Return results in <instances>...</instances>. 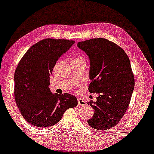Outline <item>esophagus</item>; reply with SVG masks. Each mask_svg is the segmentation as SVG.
<instances>
[{
    "label": "esophagus",
    "instance_id": "34e87169",
    "mask_svg": "<svg viewBox=\"0 0 154 154\" xmlns=\"http://www.w3.org/2000/svg\"><path fill=\"white\" fill-rule=\"evenodd\" d=\"M78 104L80 106H85L86 105V102L84 99H82V98H79L78 99Z\"/></svg>",
    "mask_w": 154,
    "mask_h": 154
}]
</instances>
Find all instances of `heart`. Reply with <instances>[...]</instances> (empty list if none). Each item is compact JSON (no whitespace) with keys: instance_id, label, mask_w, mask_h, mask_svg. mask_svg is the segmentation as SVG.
<instances>
[{"instance_id":"obj_1","label":"heart","mask_w":154,"mask_h":154,"mask_svg":"<svg viewBox=\"0 0 154 154\" xmlns=\"http://www.w3.org/2000/svg\"><path fill=\"white\" fill-rule=\"evenodd\" d=\"M73 61H80V60H85V58L81 54H77L74 57Z\"/></svg>"}]
</instances>
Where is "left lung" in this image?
<instances>
[{
	"label": "left lung",
	"instance_id": "1",
	"mask_svg": "<svg viewBox=\"0 0 154 154\" xmlns=\"http://www.w3.org/2000/svg\"><path fill=\"white\" fill-rule=\"evenodd\" d=\"M78 46L90 59L89 92L99 94L96 102H88L94 113L87 123L96 130L110 129L126 112L134 88L130 59L122 48L104 38L80 42Z\"/></svg>",
	"mask_w": 154,
	"mask_h": 154
}]
</instances>
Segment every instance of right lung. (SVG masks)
I'll use <instances>...</instances> for the list:
<instances>
[{"mask_svg":"<svg viewBox=\"0 0 154 154\" xmlns=\"http://www.w3.org/2000/svg\"><path fill=\"white\" fill-rule=\"evenodd\" d=\"M74 41L47 38L32 45L20 60L14 74V97L22 117L34 126H52L78 104L69 94H52L49 85L57 60Z\"/></svg>","mask_w":154,"mask_h":154,"instance_id":"obj_1","label":"right lung"}]
</instances>
